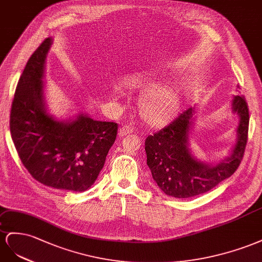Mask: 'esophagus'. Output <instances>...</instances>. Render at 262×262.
<instances>
[{"label":"esophagus","mask_w":262,"mask_h":262,"mask_svg":"<svg viewBox=\"0 0 262 262\" xmlns=\"http://www.w3.org/2000/svg\"><path fill=\"white\" fill-rule=\"evenodd\" d=\"M133 133V126L132 125H123L121 128L118 130V135L119 136H124V135H128V134Z\"/></svg>","instance_id":"obj_1"}]
</instances>
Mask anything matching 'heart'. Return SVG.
Returning <instances> with one entry per match:
<instances>
[{"instance_id":"b5f03b06","label":"heart","mask_w":262,"mask_h":262,"mask_svg":"<svg viewBox=\"0 0 262 262\" xmlns=\"http://www.w3.org/2000/svg\"><path fill=\"white\" fill-rule=\"evenodd\" d=\"M147 78L144 74L130 76L124 80V85L128 89H139L146 85ZM116 98V96H115ZM177 93L169 85L149 89L141 95L139 101L140 114L147 122L158 124L168 118L176 107Z\"/></svg>"}]
</instances>
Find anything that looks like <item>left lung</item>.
Returning a JSON list of instances; mask_svg holds the SVG:
<instances>
[{"mask_svg": "<svg viewBox=\"0 0 262 262\" xmlns=\"http://www.w3.org/2000/svg\"><path fill=\"white\" fill-rule=\"evenodd\" d=\"M231 111L239 116L236 144L217 164L200 161L191 154L189 137L193 107L181 112L172 122L145 141L147 164L160 190L169 196L188 199L212 190L233 174L241 164L248 138L249 111L243 96H235Z\"/></svg>", "mask_w": 262, "mask_h": 262, "instance_id": "8db88e82", "label": "left lung"}]
</instances>
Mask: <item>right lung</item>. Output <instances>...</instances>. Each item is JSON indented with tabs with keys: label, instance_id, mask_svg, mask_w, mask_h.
Masks as SVG:
<instances>
[{
	"label": "right lung",
	"instance_id": "add662e5",
	"mask_svg": "<svg viewBox=\"0 0 262 262\" xmlns=\"http://www.w3.org/2000/svg\"><path fill=\"white\" fill-rule=\"evenodd\" d=\"M52 38L29 58L15 91L10 129L19 159L32 177L57 190L83 192L92 186L117 135V124L85 114L58 121L47 107L43 73Z\"/></svg>",
	"mask_w": 262,
	"mask_h": 262
}]
</instances>
